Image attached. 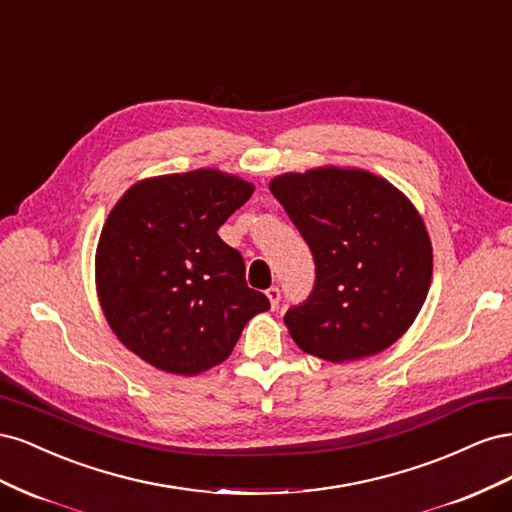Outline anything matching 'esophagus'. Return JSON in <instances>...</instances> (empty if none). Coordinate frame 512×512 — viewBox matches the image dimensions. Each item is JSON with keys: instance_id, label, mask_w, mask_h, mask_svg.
I'll use <instances>...</instances> for the list:
<instances>
[{"instance_id": "34e87169", "label": "esophagus", "mask_w": 512, "mask_h": 512, "mask_svg": "<svg viewBox=\"0 0 512 512\" xmlns=\"http://www.w3.org/2000/svg\"><path fill=\"white\" fill-rule=\"evenodd\" d=\"M265 294H267V299H269V303H271V307H273V309H275L277 305H280V299H282L280 288H277V286H271Z\"/></svg>"}]
</instances>
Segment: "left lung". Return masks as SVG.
<instances>
[{
	"label": "left lung",
	"instance_id": "obj_1",
	"mask_svg": "<svg viewBox=\"0 0 512 512\" xmlns=\"http://www.w3.org/2000/svg\"><path fill=\"white\" fill-rule=\"evenodd\" d=\"M269 190L316 262L314 292L284 316L294 344L331 363L393 346L421 312L433 275L431 239L412 200L350 166L277 175Z\"/></svg>",
	"mask_w": 512,
	"mask_h": 512
}]
</instances>
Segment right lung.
<instances>
[{
    "mask_svg": "<svg viewBox=\"0 0 512 512\" xmlns=\"http://www.w3.org/2000/svg\"><path fill=\"white\" fill-rule=\"evenodd\" d=\"M254 183L218 168L136 181L108 213L96 290L108 327L130 352L175 376L224 363L269 299L218 228Z\"/></svg>",
    "mask_w": 512,
    "mask_h": 512,
    "instance_id": "1",
    "label": "right lung"
}]
</instances>
